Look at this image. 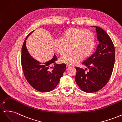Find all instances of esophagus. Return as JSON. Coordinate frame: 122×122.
<instances>
[{"label": "esophagus", "mask_w": 122, "mask_h": 122, "mask_svg": "<svg viewBox=\"0 0 122 122\" xmlns=\"http://www.w3.org/2000/svg\"><path fill=\"white\" fill-rule=\"evenodd\" d=\"M67 66V68H68L71 67V66H70V65H67V66Z\"/></svg>", "instance_id": "1"}]
</instances>
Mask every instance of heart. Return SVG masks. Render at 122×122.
I'll return each mask as SVG.
<instances>
[{"label":"heart","instance_id":"obj_1","mask_svg":"<svg viewBox=\"0 0 122 122\" xmlns=\"http://www.w3.org/2000/svg\"><path fill=\"white\" fill-rule=\"evenodd\" d=\"M95 46V39L93 32L89 30L72 27L66 30L61 35V40L55 41L54 48L57 54L64 55L71 47L72 53L67 54L60 59L61 64L75 65L82 58H86L93 53Z\"/></svg>","mask_w":122,"mask_h":122}]
</instances>
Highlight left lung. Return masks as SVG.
I'll return each mask as SVG.
<instances>
[{
  "label": "left lung",
  "mask_w": 122,
  "mask_h": 122,
  "mask_svg": "<svg viewBox=\"0 0 122 122\" xmlns=\"http://www.w3.org/2000/svg\"><path fill=\"white\" fill-rule=\"evenodd\" d=\"M93 27H96L99 42L97 49L82 63L86 68H76L75 81L81 90L86 93L97 92L107 83L115 61V49L112 39L102 28ZM87 68L89 71L86 73L85 71Z\"/></svg>",
  "instance_id": "left-lung-1"
}]
</instances>
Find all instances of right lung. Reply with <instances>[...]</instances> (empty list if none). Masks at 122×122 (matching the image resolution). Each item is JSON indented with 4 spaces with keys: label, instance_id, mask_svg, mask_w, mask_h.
<instances>
[{
    "label": "right lung",
    "instance_id": "right-lung-1",
    "mask_svg": "<svg viewBox=\"0 0 122 122\" xmlns=\"http://www.w3.org/2000/svg\"><path fill=\"white\" fill-rule=\"evenodd\" d=\"M26 38L22 48L21 65L26 79L35 89L41 92H49L56 87L66 71V64L57 65L55 54L50 61L41 63L33 58L26 47ZM51 68H52L51 70Z\"/></svg>",
    "mask_w": 122,
    "mask_h": 122
}]
</instances>
